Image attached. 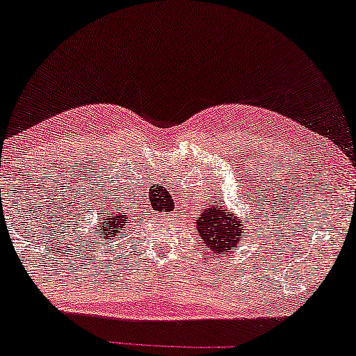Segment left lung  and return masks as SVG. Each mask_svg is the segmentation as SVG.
I'll list each match as a JSON object with an SVG mask.
<instances>
[{
	"instance_id": "obj_1",
	"label": "left lung",
	"mask_w": 356,
	"mask_h": 356,
	"mask_svg": "<svg viewBox=\"0 0 356 356\" xmlns=\"http://www.w3.org/2000/svg\"><path fill=\"white\" fill-rule=\"evenodd\" d=\"M195 224V232L202 237L205 250H211V254L216 255L237 248L245 230L243 222L237 219V213L227 212L222 204L207 205Z\"/></svg>"
}]
</instances>
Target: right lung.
I'll return each instance as SVG.
<instances>
[{
    "label": "right lung",
    "mask_w": 356,
    "mask_h": 356,
    "mask_svg": "<svg viewBox=\"0 0 356 356\" xmlns=\"http://www.w3.org/2000/svg\"><path fill=\"white\" fill-rule=\"evenodd\" d=\"M126 225V217L124 216H113V213H108L104 217V222L101 224V229H97V234L104 235H118L121 234V230Z\"/></svg>",
    "instance_id": "right-lung-1"
}]
</instances>
